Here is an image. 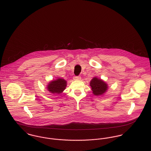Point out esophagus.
Instances as JSON below:
<instances>
[{"instance_id": "obj_1", "label": "esophagus", "mask_w": 151, "mask_h": 151, "mask_svg": "<svg viewBox=\"0 0 151 151\" xmlns=\"http://www.w3.org/2000/svg\"><path fill=\"white\" fill-rule=\"evenodd\" d=\"M81 77L79 76L73 77V79H74V80H81Z\"/></svg>"}]
</instances>
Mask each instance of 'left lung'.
Here are the masks:
<instances>
[{
	"mask_svg": "<svg viewBox=\"0 0 151 151\" xmlns=\"http://www.w3.org/2000/svg\"><path fill=\"white\" fill-rule=\"evenodd\" d=\"M93 93L96 96L102 95L107 90V84L100 79L94 78L91 79L90 83Z\"/></svg>",
	"mask_w": 151,
	"mask_h": 151,
	"instance_id": "left-lung-1",
	"label": "left lung"
}]
</instances>
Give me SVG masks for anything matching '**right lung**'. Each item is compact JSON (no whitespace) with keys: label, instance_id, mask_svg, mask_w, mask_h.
I'll use <instances>...</instances> for the list:
<instances>
[{"label":"right lung","instance_id":"right-lung-1","mask_svg":"<svg viewBox=\"0 0 151 151\" xmlns=\"http://www.w3.org/2000/svg\"><path fill=\"white\" fill-rule=\"evenodd\" d=\"M66 81L63 79H57L55 81H52L48 85L47 89L52 93L60 94L66 88Z\"/></svg>","mask_w":151,"mask_h":151}]
</instances>
